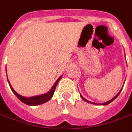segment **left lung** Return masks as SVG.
<instances>
[{"label":"left lung","instance_id":"1","mask_svg":"<svg viewBox=\"0 0 132 132\" xmlns=\"http://www.w3.org/2000/svg\"><path fill=\"white\" fill-rule=\"evenodd\" d=\"M121 90H120V91H119V93H118V94L117 95H116V96H115V97H114L113 98H112V99L110 100H109V101H108V102H105V103H102V104H96V105H108V104H109V103H110L111 102H112V101H113L114 100V99H115V98H117V96H118V95H119V93H120V92H121ZM80 97H81V98H82V99H83V100H85V101H86V102H89V103H92V104H95V103H93V102H90V101H88V100H87L85 99V98H84V97H82V96H81V95H80Z\"/></svg>","mask_w":132,"mask_h":132}]
</instances>
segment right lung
<instances>
[{
    "mask_svg": "<svg viewBox=\"0 0 132 132\" xmlns=\"http://www.w3.org/2000/svg\"><path fill=\"white\" fill-rule=\"evenodd\" d=\"M61 78V76L58 78V80L56 81V83H54V85L53 86L52 88L50 90V91L49 93H47L46 94H43L41 95H38V96H35V97H23V96H21L20 95L18 94L13 89V88L11 87L10 84L9 83L10 85V87L12 91L13 92V93L16 96L18 97L20 100H21L22 102L25 103L26 105H41V104H43L44 102H47L49 101V100L51 99L53 96V95L54 93L55 90H56V87L57 86L58 82L59 81ZM9 83V82H8Z\"/></svg>",
    "mask_w": 132,
    "mask_h": 132,
    "instance_id": "right-lung-1",
    "label": "right lung"
}]
</instances>
